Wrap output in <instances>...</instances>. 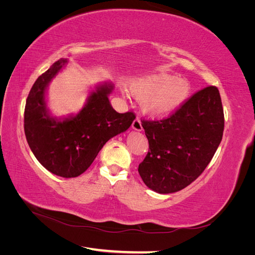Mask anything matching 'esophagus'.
I'll list each match as a JSON object with an SVG mask.
<instances>
[{
	"mask_svg": "<svg viewBox=\"0 0 255 255\" xmlns=\"http://www.w3.org/2000/svg\"><path fill=\"white\" fill-rule=\"evenodd\" d=\"M132 128H133L134 129H136V130H141V129H142V126H141L140 120L138 119V118H136V119L133 121V123H132Z\"/></svg>",
	"mask_w": 255,
	"mask_h": 255,
	"instance_id": "obj_1",
	"label": "esophagus"
}]
</instances>
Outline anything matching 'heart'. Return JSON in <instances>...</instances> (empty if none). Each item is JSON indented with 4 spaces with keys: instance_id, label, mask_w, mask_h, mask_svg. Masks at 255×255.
Segmentation results:
<instances>
[{
    "instance_id": "obj_1",
    "label": "heart",
    "mask_w": 255,
    "mask_h": 255,
    "mask_svg": "<svg viewBox=\"0 0 255 255\" xmlns=\"http://www.w3.org/2000/svg\"><path fill=\"white\" fill-rule=\"evenodd\" d=\"M129 90L141 100L146 113L161 117L174 112L187 99L190 86L183 79H175L167 73H157L132 81Z\"/></svg>"
}]
</instances>
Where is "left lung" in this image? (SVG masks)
Segmentation results:
<instances>
[{"label":"left lung","instance_id":"8db88e82","mask_svg":"<svg viewBox=\"0 0 255 255\" xmlns=\"http://www.w3.org/2000/svg\"><path fill=\"white\" fill-rule=\"evenodd\" d=\"M149 151L138 166L143 183L159 194L179 191L202 174L222 139L225 115L219 90L197 91L161 119H143Z\"/></svg>","mask_w":255,"mask_h":255}]
</instances>
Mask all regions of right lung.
<instances>
[{
  "label": "right lung",
  "mask_w": 255,
  "mask_h": 255,
  "mask_svg": "<svg viewBox=\"0 0 255 255\" xmlns=\"http://www.w3.org/2000/svg\"><path fill=\"white\" fill-rule=\"evenodd\" d=\"M66 60L60 58L34 83L26 99L24 132L38 161L48 170L66 179L81 175L111 138L127 130L136 115L119 114L109 101L111 84L92 92L86 106L75 117L57 121L45 109L44 90Z\"/></svg>",
  "instance_id": "right-lung-1"
}]
</instances>
